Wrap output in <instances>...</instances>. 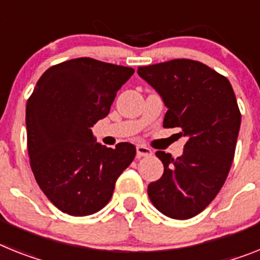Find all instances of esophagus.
<instances>
[{"instance_id":"esophagus-1","label":"esophagus","mask_w":260,"mask_h":260,"mask_svg":"<svg viewBox=\"0 0 260 260\" xmlns=\"http://www.w3.org/2000/svg\"><path fill=\"white\" fill-rule=\"evenodd\" d=\"M136 152H137V157H148V156H152V150L149 148L144 147V145H139L136 148Z\"/></svg>"}]
</instances>
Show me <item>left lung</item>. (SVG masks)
<instances>
[{
	"label": "left lung",
	"mask_w": 260,
	"mask_h": 260,
	"mask_svg": "<svg viewBox=\"0 0 260 260\" xmlns=\"http://www.w3.org/2000/svg\"><path fill=\"white\" fill-rule=\"evenodd\" d=\"M137 74L167 106L165 128L186 137L182 156L162 150L164 174L148 185L154 208L174 219L200 214L223 186L241 128V112L228 78L204 63L173 59L139 67Z\"/></svg>",
	"instance_id": "1"
}]
</instances>
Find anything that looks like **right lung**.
Returning a JSON list of instances; mask_svg holds the SVG:
<instances>
[{
	"label": "right lung",
	"mask_w": 260,
	"mask_h": 260,
	"mask_svg": "<svg viewBox=\"0 0 260 260\" xmlns=\"http://www.w3.org/2000/svg\"><path fill=\"white\" fill-rule=\"evenodd\" d=\"M131 67L76 58L46 70L26 104L30 167L56 208L75 217L103 209L136 148L96 143L91 126L110 113Z\"/></svg>",
	"instance_id": "right-lung-1"
}]
</instances>
